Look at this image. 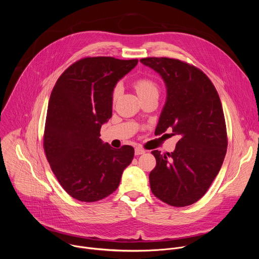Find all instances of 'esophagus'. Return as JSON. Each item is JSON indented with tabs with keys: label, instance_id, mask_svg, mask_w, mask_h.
Returning <instances> with one entry per match:
<instances>
[{
	"label": "esophagus",
	"instance_id": "1",
	"mask_svg": "<svg viewBox=\"0 0 259 259\" xmlns=\"http://www.w3.org/2000/svg\"><path fill=\"white\" fill-rule=\"evenodd\" d=\"M144 153H145V150L141 149V147H136V149H135V155H136V156L142 155V154H144Z\"/></svg>",
	"mask_w": 259,
	"mask_h": 259
}]
</instances>
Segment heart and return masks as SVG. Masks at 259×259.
<instances>
[{
  "mask_svg": "<svg viewBox=\"0 0 259 259\" xmlns=\"http://www.w3.org/2000/svg\"><path fill=\"white\" fill-rule=\"evenodd\" d=\"M133 87L136 90L141 100L154 94H159V87L156 81L150 77H140L133 82ZM122 93V86L120 83L116 84L112 90V100L116 102Z\"/></svg>",
  "mask_w": 259,
  "mask_h": 259,
  "instance_id": "obj_1",
  "label": "heart"
}]
</instances>
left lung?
Listing matches in <instances>:
<instances>
[{
    "label": "left lung",
    "instance_id": "1",
    "mask_svg": "<svg viewBox=\"0 0 259 259\" xmlns=\"http://www.w3.org/2000/svg\"><path fill=\"white\" fill-rule=\"evenodd\" d=\"M140 62L159 72L167 100L155 134L172 129L179 135L173 153L153 151L157 165L150 173L152 193L162 202L186 207L208 191L224 163L228 134L223 105L200 68L175 58L146 57Z\"/></svg>",
    "mask_w": 259,
    "mask_h": 259
}]
</instances>
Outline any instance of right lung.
<instances>
[{
	"label": "right lung",
	"instance_id": "obj_1",
	"mask_svg": "<svg viewBox=\"0 0 259 259\" xmlns=\"http://www.w3.org/2000/svg\"><path fill=\"white\" fill-rule=\"evenodd\" d=\"M138 59L85 57L69 65L50 95L43 146L60 186L81 202H96L119 187L134 149L103 144L101 125L112 118V90Z\"/></svg>",
	"mask_w": 259,
	"mask_h": 259
}]
</instances>
